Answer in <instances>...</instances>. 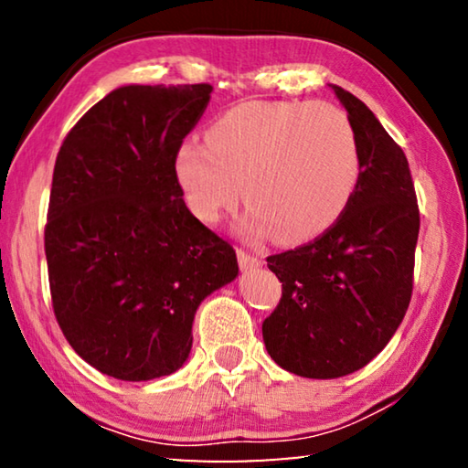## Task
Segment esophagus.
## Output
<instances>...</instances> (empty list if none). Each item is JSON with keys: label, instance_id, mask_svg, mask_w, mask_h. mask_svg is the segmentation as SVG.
<instances>
[{"label": "esophagus", "instance_id": "34e87169", "mask_svg": "<svg viewBox=\"0 0 468 468\" xmlns=\"http://www.w3.org/2000/svg\"><path fill=\"white\" fill-rule=\"evenodd\" d=\"M237 260H239V266L243 271H253V268L264 264L262 258L256 256V253H250L248 250H237Z\"/></svg>", "mask_w": 468, "mask_h": 468}]
</instances>
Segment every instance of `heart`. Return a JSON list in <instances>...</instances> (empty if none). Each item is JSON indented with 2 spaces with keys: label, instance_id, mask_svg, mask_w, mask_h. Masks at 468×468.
I'll use <instances>...</instances> for the list:
<instances>
[{
  "label": "heart",
  "instance_id": "1",
  "mask_svg": "<svg viewBox=\"0 0 468 468\" xmlns=\"http://www.w3.org/2000/svg\"><path fill=\"white\" fill-rule=\"evenodd\" d=\"M187 208L217 223L239 200L245 229L292 245L315 239L343 217L361 176L348 117L328 102L248 101L223 113L206 144L186 142L176 161Z\"/></svg>",
  "mask_w": 468,
  "mask_h": 468
}]
</instances>
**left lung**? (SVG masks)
Segmentation results:
<instances>
[{"instance_id":"left-lung-1","label":"left lung","mask_w":468,"mask_h":468,"mask_svg":"<svg viewBox=\"0 0 468 468\" xmlns=\"http://www.w3.org/2000/svg\"><path fill=\"white\" fill-rule=\"evenodd\" d=\"M361 153L351 204L328 231L268 256L282 295L262 324L266 351L291 374L340 378L376 357L413 295L419 204L402 148L351 92L332 86Z\"/></svg>"}]
</instances>
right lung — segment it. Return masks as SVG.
Instances as JSON below:
<instances>
[{"label": "right lung", "instance_id": "add662e5", "mask_svg": "<svg viewBox=\"0 0 468 468\" xmlns=\"http://www.w3.org/2000/svg\"><path fill=\"white\" fill-rule=\"evenodd\" d=\"M210 92L122 86L58 153L45 225L53 314L101 374L142 382L177 371L197 305L239 271L233 245L187 210L176 171Z\"/></svg>", "mask_w": 468, "mask_h": 468}]
</instances>
